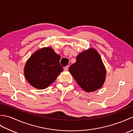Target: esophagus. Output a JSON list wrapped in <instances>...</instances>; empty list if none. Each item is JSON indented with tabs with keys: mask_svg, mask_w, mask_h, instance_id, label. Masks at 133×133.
Listing matches in <instances>:
<instances>
[{
	"mask_svg": "<svg viewBox=\"0 0 133 133\" xmlns=\"http://www.w3.org/2000/svg\"><path fill=\"white\" fill-rule=\"evenodd\" d=\"M68 69H69V66H66L64 68V71H67V70H68Z\"/></svg>",
	"mask_w": 133,
	"mask_h": 133,
	"instance_id": "34e87169",
	"label": "esophagus"
}]
</instances>
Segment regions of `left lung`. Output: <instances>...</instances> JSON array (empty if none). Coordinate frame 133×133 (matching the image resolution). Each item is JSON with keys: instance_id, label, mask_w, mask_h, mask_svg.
Segmentation results:
<instances>
[{"instance_id": "8db88e82", "label": "left lung", "mask_w": 133, "mask_h": 133, "mask_svg": "<svg viewBox=\"0 0 133 133\" xmlns=\"http://www.w3.org/2000/svg\"><path fill=\"white\" fill-rule=\"evenodd\" d=\"M69 71L79 86L86 92L100 89L105 81V67L99 53L92 48L80 53Z\"/></svg>"}]
</instances>
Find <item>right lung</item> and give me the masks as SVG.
Segmentation results:
<instances>
[{
  "instance_id": "right-lung-1",
  "label": "right lung",
  "mask_w": 133,
  "mask_h": 133,
  "mask_svg": "<svg viewBox=\"0 0 133 133\" xmlns=\"http://www.w3.org/2000/svg\"><path fill=\"white\" fill-rule=\"evenodd\" d=\"M61 56L51 47L36 51L28 59L24 69L25 77L35 88L44 89L53 83L63 71Z\"/></svg>"
}]
</instances>
